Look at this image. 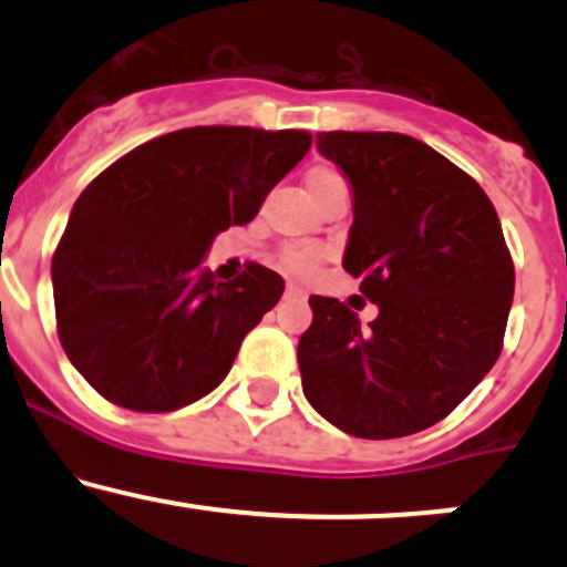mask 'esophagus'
<instances>
[{"label": "esophagus", "instance_id": "34e87169", "mask_svg": "<svg viewBox=\"0 0 567 567\" xmlns=\"http://www.w3.org/2000/svg\"><path fill=\"white\" fill-rule=\"evenodd\" d=\"M307 296H305V290H299V288H293V285H290L288 290H285V301H296V305H301V301H305Z\"/></svg>", "mask_w": 567, "mask_h": 567}]
</instances>
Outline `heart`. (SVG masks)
<instances>
[{"label":"heart","mask_w":567,"mask_h":567,"mask_svg":"<svg viewBox=\"0 0 567 567\" xmlns=\"http://www.w3.org/2000/svg\"><path fill=\"white\" fill-rule=\"evenodd\" d=\"M340 183H346V181H342V175L337 173V169H329V167H316V169H310V175H307V188H310L312 199H316L320 192H326V188L340 186ZM279 262H282V268L288 274H296V277H307V274H312L318 268L320 251L310 249V247L285 249L282 257H279Z\"/></svg>","instance_id":"heart-1"}]
</instances>
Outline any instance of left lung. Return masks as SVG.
<instances>
[{"instance_id": "1", "label": "left lung", "mask_w": 567, "mask_h": 567, "mask_svg": "<svg viewBox=\"0 0 567 567\" xmlns=\"http://www.w3.org/2000/svg\"><path fill=\"white\" fill-rule=\"evenodd\" d=\"M353 192L342 268L379 307L310 296L299 370L312 409L359 439H398L450 414L499 359L516 288L499 216L474 177L392 131H323Z\"/></svg>"}]
</instances>
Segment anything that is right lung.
I'll return each mask as SVG.
<instances>
[{
    "instance_id": "add662e5",
    "label": "right lung",
    "mask_w": 567,
    "mask_h": 567,
    "mask_svg": "<svg viewBox=\"0 0 567 567\" xmlns=\"http://www.w3.org/2000/svg\"><path fill=\"white\" fill-rule=\"evenodd\" d=\"M310 145L307 131L197 125L134 147L84 188L51 257L56 334L109 403L158 414L225 381L285 282L257 262L216 282L203 257L255 219Z\"/></svg>"
}]
</instances>
